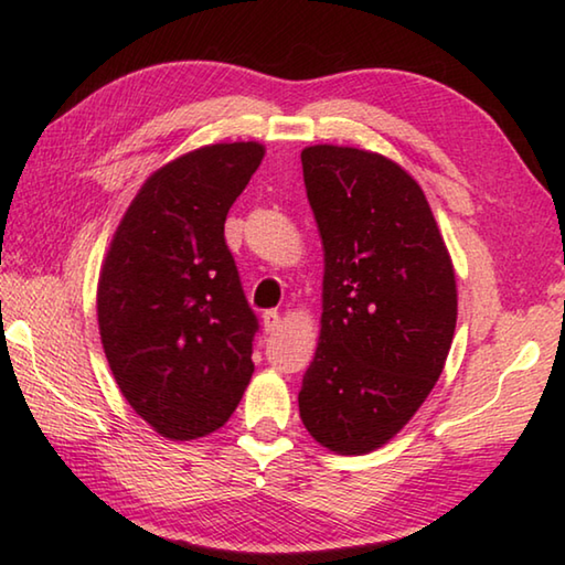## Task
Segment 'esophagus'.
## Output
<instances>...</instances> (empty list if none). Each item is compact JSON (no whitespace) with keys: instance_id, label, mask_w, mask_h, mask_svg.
<instances>
[{"instance_id":"34e87169","label":"esophagus","mask_w":565,"mask_h":565,"mask_svg":"<svg viewBox=\"0 0 565 565\" xmlns=\"http://www.w3.org/2000/svg\"><path fill=\"white\" fill-rule=\"evenodd\" d=\"M279 323H281V316H279V311H264V316H262V326H264V331H266V333L279 331Z\"/></svg>"}]
</instances>
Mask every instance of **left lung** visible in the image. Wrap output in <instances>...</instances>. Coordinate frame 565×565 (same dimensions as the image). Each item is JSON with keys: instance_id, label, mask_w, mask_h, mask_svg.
<instances>
[{"instance_id": "left-lung-1", "label": "left lung", "mask_w": 565, "mask_h": 565, "mask_svg": "<svg viewBox=\"0 0 565 565\" xmlns=\"http://www.w3.org/2000/svg\"><path fill=\"white\" fill-rule=\"evenodd\" d=\"M301 166L323 244V313L299 413L331 452L367 455L443 375L457 326L452 259L423 188L397 162L311 146Z\"/></svg>"}]
</instances>
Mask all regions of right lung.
Masks as SVG:
<instances>
[{"mask_svg": "<svg viewBox=\"0 0 565 565\" xmlns=\"http://www.w3.org/2000/svg\"><path fill=\"white\" fill-rule=\"evenodd\" d=\"M262 158L259 142H217L152 172L100 269L98 328L113 377L168 439L220 429L252 381L259 321L224 220Z\"/></svg>", "mask_w": 565, "mask_h": 565, "instance_id": "right-lung-1", "label": "right lung"}]
</instances>
